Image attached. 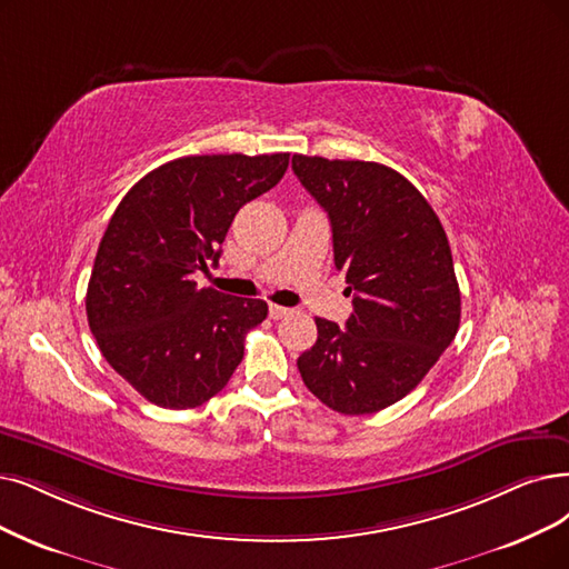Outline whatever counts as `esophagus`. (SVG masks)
Here are the masks:
<instances>
[{
	"mask_svg": "<svg viewBox=\"0 0 569 569\" xmlns=\"http://www.w3.org/2000/svg\"><path fill=\"white\" fill-rule=\"evenodd\" d=\"M268 312H270L272 320H282V317L291 315V310H289V308H284V306H276V303H270V306H268Z\"/></svg>",
	"mask_w": 569,
	"mask_h": 569,
	"instance_id": "34e87169",
	"label": "esophagus"
}]
</instances>
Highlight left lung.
I'll use <instances>...</instances> for the list:
<instances>
[{
	"instance_id": "obj_1",
	"label": "left lung",
	"mask_w": 569,
	"mask_h": 569,
	"mask_svg": "<svg viewBox=\"0 0 569 569\" xmlns=\"http://www.w3.org/2000/svg\"><path fill=\"white\" fill-rule=\"evenodd\" d=\"M293 174L331 221L346 270V329L315 317L317 340L297 367L306 388L343 416L397 403L427 376L460 327V287L443 226L397 170L293 153Z\"/></svg>"
}]
</instances>
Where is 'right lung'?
<instances>
[{
  "mask_svg": "<svg viewBox=\"0 0 569 569\" xmlns=\"http://www.w3.org/2000/svg\"><path fill=\"white\" fill-rule=\"evenodd\" d=\"M287 166L289 153L184 156L144 174L111 214L86 291L88 327L147 401L196 408L238 369L268 306L200 289L193 272L219 263L238 210Z\"/></svg>",
  "mask_w": 569,
  "mask_h": 569,
  "instance_id": "1",
  "label": "right lung"
}]
</instances>
